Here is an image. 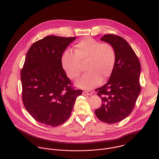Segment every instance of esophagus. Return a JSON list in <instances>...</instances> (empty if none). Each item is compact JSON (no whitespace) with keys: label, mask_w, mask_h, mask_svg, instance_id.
I'll use <instances>...</instances> for the list:
<instances>
[{"label":"esophagus","mask_w":159,"mask_h":159,"mask_svg":"<svg viewBox=\"0 0 159 159\" xmlns=\"http://www.w3.org/2000/svg\"><path fill=\"white\" fill-rule=\"evenodd\" d=\"M82 94L84 95H91L92 94V92L90 90H85L83 92Z\"/></svg>","instance_id":"obj_1"}]
</instances>
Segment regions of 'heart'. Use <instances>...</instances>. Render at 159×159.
<instances>
[{
  "label": "heart",
  "instance_id": "b5f03b06",
  "mask_svg": "<svg viewBox=\"0 0 159 159\" xmlns=\"http://www.w3.org/2000/svg\"><path fill=\"white\" fill-rule=\"evenodd\" d=\"M116 61L115 48L110 43H101L92 38H86L75 45L74 52L66 51L61 57L63 69L71 79H77L82 72V64L86 62L87 72L77 82L83 89H92L101 80H107L112 74Z\"/></svg>",
  "mask_w": 159,
  "mask_h": 159
}]
</instances>
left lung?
<instances>
[{
  "mask_svg": "<svg viewBox=\"0 0 159 159\" xmlns=\"http://www.w3.org/2000/svg\"><path fill=\"white\" fill-rule=\"evenodd\" d=\"M100 39L115 48L116 61L108 82L95 90L102 105L95 113L100 121L113 124L129 115L136 105L141 89V65L136 54L122 37L107 34Z\"/></svg>",
  "mask_w": 159,
  "mask_h": 159,
  "instance_id": "obj_1",
  "label": "left lung"
}]
</instances>
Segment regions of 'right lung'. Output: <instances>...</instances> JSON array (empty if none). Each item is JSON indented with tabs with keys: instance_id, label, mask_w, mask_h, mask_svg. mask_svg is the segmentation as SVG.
I'll return each instance as SVG.
<instances>
[{
	"instance_id": "right-lung-1",
	"label": "right lung",
	"mask_w": 159,
	"mask_h": 159,
	"mask_svg": "<svg viewBox=\"0 0 159 159\" xmlns=\"http://www.w3.org/2000/svg\"><path fill=\"white\" fill-rule=\"evenodd\" d=\"M75 39L48 36L34 43L26 53L20 73L22 101L30 115L43 125L64 123L82 93L73 87L61 63L64 51Z\"/></svg>"
}]
</instances>
